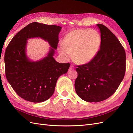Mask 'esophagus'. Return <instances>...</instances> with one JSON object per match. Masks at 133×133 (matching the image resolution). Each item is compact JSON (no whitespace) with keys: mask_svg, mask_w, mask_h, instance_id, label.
Wrapping results in <instances>:
<instances>
[{"mask_svg":"<svg viewBox=\"0 0 133 133\" xmlns=\"http://www.w3.org/2000/svg\"><path fill=\"white\" fill-rule=\"evenodd\" d=\"M74 68V66L73 65H71L70 66V69H73Z\"/></svg>","mask_w":133,"mask_h":133,"instance_id":"obj_1","label":"esophagus"}]
</instances>
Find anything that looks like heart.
Segmentation results:
<instances>
[{
	"label": "heart",
	"instance_id": "1",
	"mask_svg": "<svg viewBox=\"0 0 133 133\" xmlns=\"http://www.w3.org/2000/svg\"><path fill=\"white\" fill-rule=\"evenodd\" d=\"M101 42V35L98 31L90 29L74 30L65 35L63 43L59 47V53L64 58L73 53L75 63L87 64L97 54Z\"/></svg>",
	"mask_w": 133,
	"mask_h": 133
}]
</instances>
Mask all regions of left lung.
Wrapping results in <instances>:
<instances>
[{
	"label": "left lung",
	"instance_id": "1",
	"mask_svg": "<svg viewBox=\"0 0 133 133\" xmlns=\"http://www.w3.org/2000/svg\"><path fill=\"white\" fill-rule=\"evenodd\" d=\"M101 45L91 62L76 66L75 81L76 94L88 102H99L108 99L117 90L126 70V54L115 35L101 24Z\"/></svg>",
	"mask_w": 133,
	"mask_h": 133
}]
</instances>
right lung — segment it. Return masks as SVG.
Here are the masks:
<instances>
[{
    "mask_svg": "<svg viewBox=\"0 0 133 133\" xmlns=\"http://www.w3.org/2000/svg\"><path fill=\"white\" fill-rule=\"evenodd\" d=\"M62 27L33 22L20 30L6 47L4 55L6 78L20 97L27 101L41 103L53 95L60 75L66 73L70 63H59L53 56L59 42ZM41 37L53 48L48 56L32 62L25 54L26 40Z\"/></svg>",
    "mask_w": 133,
    "mask_h": 133,
    "instance_id": "1",
    "label": "right lung"
}]
</instances>
